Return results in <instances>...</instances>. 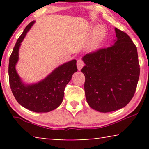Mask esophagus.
<instances>
[{"mask_svg": "<svg viewBox=\"0 0 149 149\" xmlns=\"http://www.w3.org/2000/svg\"><path fill=\"white\" fill-rule=\"evenodd\" d=\"M77 68H78V70H81V68H83V66H84V62H83V61L82 60L79 59V60H77Z\"/></svg>", "mask_w": 149, "mask_h": 149, "instance_id": "esophagus-1", "label": "esophagus"}]
</instances>
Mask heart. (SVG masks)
Segmentation results:
<instances>
[{
    "instance_id": "heart-1",
    "label": "heart",
    "mask_w": 149,
    "mask_h": 149,
    "mask_svg": "<svg viewBox=\"0 0 149 149\" xmlns=\"http://www.w3.org/2000/svg\"><path fill=\"white\" fill-rule=\"evenodd\" d=\"M106 35V29L102 26H99L95 28L93 34L89 42V48L91 50H94L98 47Z\"/></svg>"
}]
</instances>
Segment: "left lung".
Instances as JSON below:
<instances>
[{
  "label": "left lung",
  "mask_w": 149,
  "mask_h": 149,
  "mask_svg": "<svg viewBox=\"0 0 149 149\" xmlns=\"http://www.w3.org/2000/svg\"><path fill=\"white\" fill-rule=\"evenodd\" d=\"M115 42L83 57L85 97L101 113L125 107L133 97L140 76L137 48L125 32L115 28Z\"/></svg>",
  "instance_id": "8db88e82"
}]
</instances>
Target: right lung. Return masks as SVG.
<instances>
[{"label": "right lung", "instance_id": "obj_1", "mask_svg": "<svg viewBox=\"0 0 149 149\" xmlns=\"http://www.w3.org/2000/svg\"><path fill=\"white\" fill-rule=\"evenodd\" d=\"M34 23L26 26L18 38L9 58V78L12 93L22 107L36 113H47L62 102L66 85L77 71V60H72L56 68L43 80L34 84H25L17 73L15 65L19 60V49L26 34Z\"/></svg>", "mask_w": 149, "mask_h": 149}]
</instances>
